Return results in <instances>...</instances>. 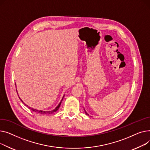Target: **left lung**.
I'll list each match as a JSON object with an SVG mask.
<instances>
[{
  "label": "left lung",
  "mask_w": 150,
  "mask_h": 150,
  "mask_svg": "<svg viewBox=\"0 0 150 150\" xmlns=\"http://www.w3.org/2000/svg\"><path fill=\"white\" fill-rule=\"evenodd\" d=\"M85 113H86V115H88V114L86 113V111H85Z\"/></svg>",
  "instance_id": "1"
}]
</instances>
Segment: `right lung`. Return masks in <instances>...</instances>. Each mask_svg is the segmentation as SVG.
<instances>
[{
    "label": "right lung",
    "mask_w": 150,
    "mask_h": 150,
    "mask_svg": "<svg viewBox=\"0 0 150 150\" xmlns=\"http://www.w3.org/2000/svg\"><path fill=\"white\" fill-rule=\"evenodd\" d=\"M21 101L23 102V101L21 100ZM61 102H62V101L59 103V104L58 105V106L54 109V110H52V111H41V110H35V109H33V108H30V107H28V108L29 109H30L31 110H32V111H33L34 112H38V113H40V114H51V113H52V112H56L59 108V107H60V104H61ZM26 106H27L28 107V105H26V104H25Z\"/></svg>",
    "instance_id": "add662e5"
}]
</instances>
